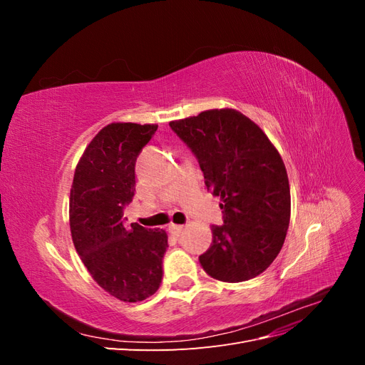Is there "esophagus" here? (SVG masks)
<instances>
[{
    "label": "esophagus",
    "mask_w": 365,
    "mask_h": 365,
    "mask_svg": "<svg viewBox=\"0 0 365 365\" xmlns=\"http://www.w3.org/2000/svg\"><path fill=\"white\" fill-rule=\"evenodd\" d=\"M169 233L178 237L182 233V225H170L169 227Z\"/></svg>",
    "instance_id": "obj_1"
}]
</instances>
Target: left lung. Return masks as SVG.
<instances>
[{
    "mask_svg": "<svg viewBox=\"0 0 365 365\" xmlns=\"http://www.w3.org/2000/svg\"><path fill=\"white\" fill-rule=\"evenodd\" d=\"M200 163L207 190L222 200L224 225L200 256L216 280L257 277L279 256L291 219L288 173L267 134L236 109H208L170 121Z\"/></svg>",
    "mask_w": 365,
    "mask_h": 365,
    "instance_id": "obj_1",
    "label": "left lung"
}]
</instances>
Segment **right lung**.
Here are the masks:
<instances>
[{"instance_id": "right-lung-1", "label": "right lung", "mask_w": 365, "mask_h": 365, "mask_svg": "<svg viewBox=\"0 0 365 365\" xmlns=\"http://www.w3.org/2000/svg\"><path fill=\"white\" fill-rule=\"evenodd\" d=\"M158 125L111 123L86 146L70 192L73 244L91 277L120 302L146 300L160 288L168 235L125 225L135 192V161Z\"/></svg>"}]
</instances>
